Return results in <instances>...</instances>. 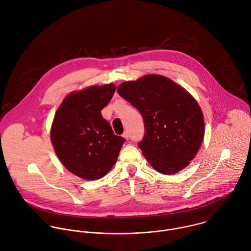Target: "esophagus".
<instances>
[{
	"label": "esophagus",
	"mask_w": 251,
	"mask_h": 251,
	"mask_svg": "<svg viewBox=\"0 0 251 251\" xmlns=\"http://www.w3.org/2000/svg\"><path fill=\"white\" fill-rule=\"evenodd\" d=\"M122 136H123V138H125L126 140H127V139H128V133H127V131H125Z\"/></svg>",
	"instance_id": "esophagus-1"
}]
</instances>
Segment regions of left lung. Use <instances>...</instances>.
<instances>
[{
  "label": "left lung",
  "instance_id": "obj_1",
  "mask_svg": "<svg viewBox=\"0 0 251 251\" xmlns=\"http://www.w3.org/2000/svg\"><path fill=\"white\" fill-rule=\"evenodd\" d=\"M118 94L141 113L145 136L139 148L157 172L172 175L195 157L205 135V122L197 100L173 80L147 74L126 81Z\"/></svg>",
  "mask_w": 251,
  "mask_h": 251
}]
</instances>
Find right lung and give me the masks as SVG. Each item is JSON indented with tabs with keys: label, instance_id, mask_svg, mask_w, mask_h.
I'll list each match as a JSON object with an SVG mask.
<instances>
[{
	"label": "right lung",
	"instance_id": "obj_1",
	"mask_svg": "<svg viewBox=\"0 0 251 251\" xmlns=\"http://www.w3.org/2000/svg\"><path fill=\"white\" fill-rule=\"evenodd\" d=\"M116 86H90L69 94L57 109L50 139L62 164L73 175L88 180L101 179L116 163L125 142L117 136L100 111L112 99Z\"/></svg>",
	"mask_w": 251,
	"mask_h": 251
}]
</instances>
